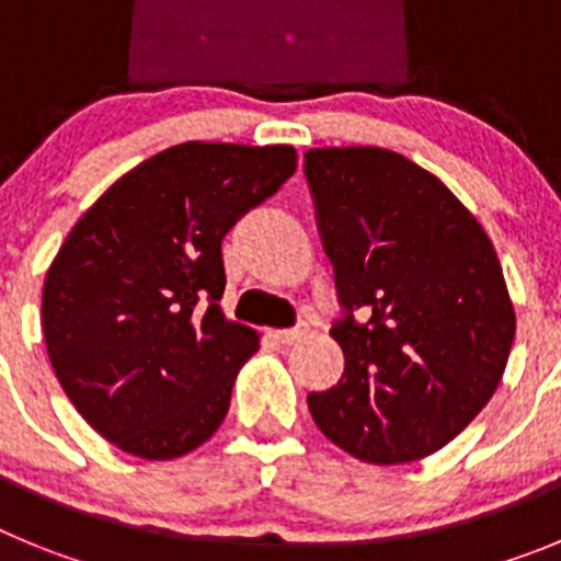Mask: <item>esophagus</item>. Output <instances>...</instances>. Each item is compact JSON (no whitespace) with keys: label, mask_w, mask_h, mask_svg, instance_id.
I'll list each match as a JSON object with an SVG mask.
<instances>
[{"label":"esophagus","mask_w":561,"mask_h":561,"mask_svg":"<svg viewBox=\"0 0 561 561\" xmlns=\"http://www.w3.org/2000/svg\"><path fill=\"white\" fill-rule=\"evenodd\" d=\"M309 334V323H297L295 329H284V331H272V336H275L280 345H295V342H300L304 336Z\"/></svg>","instance_id":"esophagus-1"}]
</instances>
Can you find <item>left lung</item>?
<instances>
[{"mask_svg": "<svg viewBox=\"0 0 561 561\" xmlns=\"http://www.w3.org/2000/svg\"><path fill=\"white\" fill-rule=\"evenodd\" d=\"M304 171L345 354L334 388L309 393L311 419L365 463L427 458L503 379L517 320L497 252L455 193L401 153L311 148Z\"/></svg>", "mask_w": 561, "mask_h": 561, "instance_id": "1", "label": "left lung"}]
</instances>
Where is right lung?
I'll return each mask as SVG.
<instances>
[{
	"label": "right lung",
	"mask_w": 561,
	"mask_h": 561,
	"mask_svg": "<svg viewBox=\"0 0 561 561\" xmlns=\"http://www.w3.org/2000/svg\"><path fill=\"white\" fill-rule=\"evenodd\" d=\"M297 168L291 146L182 142L114 182L49 264L47 354L64 393L123 453L171 460L230 410L257 334L221 314V238Z\"/></svg>",
	"instance_id": "right-lung-1"
}]
</instances>
